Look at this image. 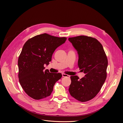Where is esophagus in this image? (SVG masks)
<instances>
[{
  "label": "esophagus",
  "mask_w": 123,
  "mask_h": 123,
  "mask_svg": "<svg viewBox=\"0 0 123 123\" xmlns=\"http://www.w3.org/2000/svg\"><path fill=\"white\" fill-rule=\"evenodd\" d=\"M62 77H70V76L67 75V74H66L65 73H62Z\"/></svg>",
  "instance_id": "1"
}]
</instances>
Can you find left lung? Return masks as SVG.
Returning <instances> with one entry per match:
<instances>
[{
    "instance_id": "8db88e82",
    "label": "left lung",
    "mask_w": 123,
    "mask_h": 123,
    "mask_svg": "<svg viewBox=\"0 0 123 123\" xmlns=\"http://www.w3.org/2000/svg\"><path fill=\"white\" fill-rule=\"evenodd\" d=\"M79 54L78 66L85 75L71 76L70 95L81 102L94 98L106 79L108 59L102 44L91 37L81 35L68 39Z\"/></svg>"
}]
</instances>
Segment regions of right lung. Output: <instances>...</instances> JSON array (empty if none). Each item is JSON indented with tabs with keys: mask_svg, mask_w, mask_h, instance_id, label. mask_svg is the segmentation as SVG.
I'll return each instance as SVG.
<instances>
[{
	"mask_svg": "<svg viewBox=\"0 0 123 123\" xmlns=\"http://www.w3.org/2000/svg\"><path fill=\"white\" fill-rule=\"evenodd\" d=\"M67 38L58 37L43 33L28 39L18 58V78L21 86L30 97L34 99L46 98L51 95L60 73L44 70L57 47L64 43Z\"/></svg>",
	"mask_w": 123,
	"mask_h": 123,
	"instance_id": "add662e5",
	"label": "right lung"
}]
</instances>
